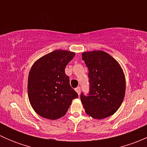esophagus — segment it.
Instances as JSON below:
<instances>
[{"label":"esophagus","instance_id":"1","mask_svg":"<svg viewBox=\"0 0 147 147\" xmlns=\"http://www.w3.org/2000/svg\"><path fill=\"white\" fill-rule=\"evenodd\" d=\"M75 91H76L77 92H78V94L80 95V87H78L77 88H75Z\"/></svg>","mask_w":147,"mask_h":147}]
</instances>
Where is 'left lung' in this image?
Segmentation results:
<instances>
[{"instance_id": "obj_1", "label": "left lung", "mask_w": 147, "mask_h": 147, "mask_svg": "<svg viewBox=\"0 0 147 147\" xmlns=\"http://www.w3.org/2000/svg\"><path fill=\"white\" fill-rule=\"evenodd\" d=\"M82 60L89 70L90 92L81 93L86 113L94 119L108 117L117 111L125 94L124 72L118 62L101 50L85 52Z\"/></svg>"}]
</instances>
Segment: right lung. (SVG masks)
Returning a JSON list of instances; mask_svg holds the SVG:
<instances>
[{"mask_svg": "<svg viewBox=\"0 0 147 147\" xmlns=\"http://www.w3.org/2000/svg\"><path fill=\"white\" fill-rule=\"evenodd\" d=\"M75 53L57 50L38 59L28 75L30 103L38 115L48 119H57L67 112L72 100L78 97L69 84L65 67Z\"/></svg>", "mask_w": 147, "mask_h": 147, "instance_id": "obj_1", "label": "right lung"}]
</instances>
